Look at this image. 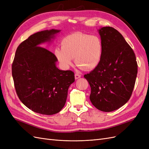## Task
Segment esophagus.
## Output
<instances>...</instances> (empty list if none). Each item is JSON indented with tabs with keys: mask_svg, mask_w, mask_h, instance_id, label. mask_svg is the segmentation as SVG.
Wrapping results in <instances>:
<instances>
[{
	"mask_svg": "<svg viewBox=\"0 0 149 149\" xmlns=\"http://www.w3.org/2000/svg\"><path fill=\"white\" fill-rule=\"evenodd\" d=\"M74 77H75V79H77L78 78H79L81 77V74H79V73H76L74 74Z\"/></svg>",
	"mask_w": 149,
	"mask_h": 149,
	"instance_id": "1",
	"label": "esophagus"
}]
</instances>
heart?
Segmentation results:
<instances>
[{
    "instance_id": "obj_1",
    "label": "heart",
    "mask_w": 149,
    "mask_h": 149,
    "mask_svg": "<svg viewBox=\"0 0 149 149\" xmlns=\"http://www.w3.org/2000/svg\"><path fill=\"white\" fill-rule=\"evenodd\" d=\"M61 48L56 47L55 55L65 68L72 65L74 58L75 64L84 70H92L101 61L102 43L100 37L81 32L67 35L61 42Z\"/></svg>"
}]
</instances>
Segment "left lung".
<instances>
[{"label": "left lung", "mask_w": 149, "mask_h": 149, "mask_svg": "<svg viewBox=\"0 0 149 149\" xmlns=\"http://www.w3.org/2000/svg\"><path fill=\"white\" fill-rule=\"evenodd\" d=\"M98 31L102 43L101 60L84 77L91 87L93 105L101 111L111 112L129 100L138 66L133 49L118 30L104 26Z\"/></svg>", "instance_id": "left-lung-1"}]
</instances>
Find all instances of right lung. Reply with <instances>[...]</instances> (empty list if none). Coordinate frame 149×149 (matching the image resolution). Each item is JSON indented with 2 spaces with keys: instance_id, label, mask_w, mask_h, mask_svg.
Masks as SVG:
<instances>
[{
  "instance_id": "1",
  "label": "right lung",
  "mask_w": 149,
  "mask_h": 149,
  "mask_svg": "<svg viewBox=\"0 0 149 149\" xmlns=\"http://www.w3.org/2000/svg\"><path fill=\"white\" fill-rule=\"evenodd\" d=\"M58 30L39 31L30 35L17 47L12 65V77L18 97L37 113L53 115L64 107L71 84L72 71L56 66L57 58L40 45L50 42Z\"/></svg>"
}]
</instances>
